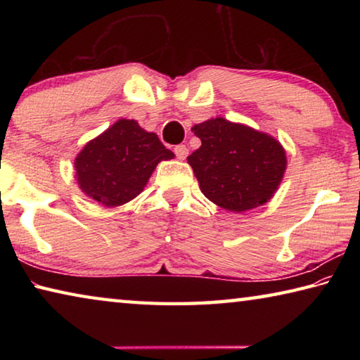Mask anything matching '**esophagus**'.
<instances>
[{"instance_id": "1", "label": "esophagus", "mask_w": 360, "mask_h": 360, "mask_svg": "<svg viewBox=\"0 0 360 360\" xmlns=\"http://www.w3.org/2000/svg\"><path fill=\"white\" fill-rule=\"evenodd\" d=\"M174 154H176V157L179 158V160H184V158L188 155V149L186 148L184 144H178L174 148Z\"/></svg>"}]
</instances>
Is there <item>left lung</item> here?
Segmentation results:
<instances>
[{
    "mask_svg": "<svg viewBox=\"0 0 360 360\" xmlns=\"http://www.w3.org/2000/svg\"><path fill=\"white\" fill-rule=\"evenodd\" d=\"M200 149L187 157L205 197L241 212L266 203L285 172V152L275 138L222 117L195 125Z\"/></svg>",
    "mask_w": 360,
    "mask_h": 360,
    "instance_id": "1",
    "label": "left lung"
}]
</instances>
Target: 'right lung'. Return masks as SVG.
I'll use <instances>...</instances> for the list:
<instances>
[{"label": "right lung", "mask_w": 360, "mask_h": 360, "mask_svg": "<svg viewBox=\"0 0 360 360\" xmlns=\"http://www.w3.org/2000/svg\"><path fill=\"white\" fill-rule=\"evenodd\" d=\"M174 154L155 133L120 119L90 141L76 158L79 187L103 206H119L143 191L157 163Z\"/></svg>", "instance_id": "add662e5"}]
</instances>
